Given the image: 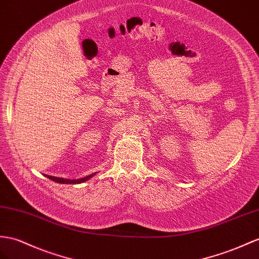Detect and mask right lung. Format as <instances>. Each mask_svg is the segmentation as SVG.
I'll list each match as a JSON object with an SVG mask.
<instances>
[{
	"instance_id": "obj_1",
	"label": "right lung",
	"mask_w": 259,
	"mask_h": 259,
	"mask_svg": "<svg viewBox=\"0 0 259 259\" xmlns=\"http://www.w3.org/2000/svg\"><path fill=\"white\" fill-rule=\"evenodd\" d=\"M97 171H95V173H93L89 176L86 177H82V178H77V180H65V178H60V177H54V176H49L47 175V177L49 178V180L54 181L56 183H59V184H81V183H84L86 181H89L90 178H92L93 176L96 175Z\"/></svg>"
}]
</instances>
